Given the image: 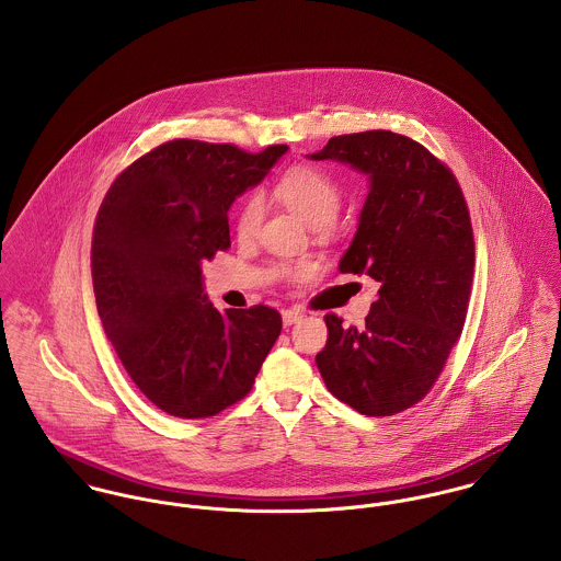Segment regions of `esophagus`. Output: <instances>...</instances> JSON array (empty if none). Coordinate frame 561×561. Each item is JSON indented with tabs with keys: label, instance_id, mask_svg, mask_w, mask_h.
I'll list each match as a JSON object with an SVG mask.
<instances>
[{
	"label": "esophagus",
	"instance_id": "obj_1",
	"mask_svg": "<svg viewBox=\"0 0 561 561\" xmlns=\"http://www.w3.org/2000/svg\"><path fill=\"white\" fill-rule=\"evenodd\" d=\"M300 320H302V311H298V309H285V311H283V323H285V325L298 323Z\"/></svg>",
	"mask_w": 561,
	"mask_h": 561
}]
</instances>
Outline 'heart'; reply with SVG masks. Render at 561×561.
Instances as JSON below:
<instances>
[{"instance_id":"1","label":"heart","mask_w":561,"mask_h":561,"mask_svg":"<svg viewBox=\"0 0 561 561\" xmlns=\"http://www.w3.org/2000/svg\"><path fill=\"white\" fill-rule=\"evenodd\" d=\"M274 194L280 203H285L294 214H298L313 229H325L332 225L343 198L339 183L320 168H311V165H296L287 170L278 179ZM263 216H265L263 198L256 194L248 196L240 207L238 225H236L240 240H252L259 233L263 225ZM278 272L294 280H302L316 272V263L313 261L283 263Z\"/></svg>"}]
</instances>
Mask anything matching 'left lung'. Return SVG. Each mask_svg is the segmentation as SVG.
<instances>
[{"label": "left lung", "instance_id": "8db88e82", "mask_svg": "<svg viewBox=\"0 0 561 561\" xmlns=\"http://www.w3.org/2000/svg\"><path fill=\"white\" fill-rule=\"evenodd\" d=\"M309 160L347 163L369 192L341 272L380 289L365 325L325 316L316 358L328 391L367 416L423 400L467 320L476 245L451 170L419 142L385 129L330 138Z\"/></svg>", "mask_w": 561, "mask_h": 561}]
</instances>
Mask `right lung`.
Wrapping results in <instances>:
<instances>
[{
  "instance_id": "right-lung-1",
  "label": "right lung",
  "mask_w": 561,
  "mask_h": 561,
  "mask_svg": "<svg viewBox=\"0 0 561 561\" xmlns=\"http://www.w3.org/2000/svg\"><path fill=\"white\" fill-rule=\"evenodd\" d=\"M289 147L172 140L107 190L92 233V285L107 339L136 387L163 412L214 416L240 401L276 343L270 307L220 313L203 259L231 245L227 214Z\"/></svg>"
}]
</instances>
